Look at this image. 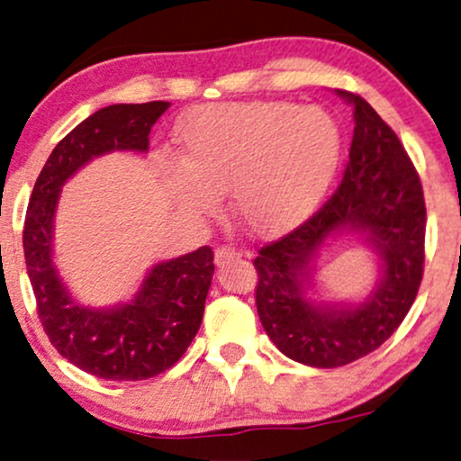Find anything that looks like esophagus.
<instances>
[{
  "label": "esophagus",
  "mask_w": 461,
  "mask_h": 461,
  "mask_svg": "<svg viewBox=\"0 0 461 461\" xmlns=\"http://www.w3.org/2000/svg\"><path fill=\"white\" fill-rule=\"evenodd\" d=\"M240 255H242L240 250L234 247H219L217 250H214V263L221 267V266H225V263H230L231 259H238Z\"/></svg>",
  "instance_id": "1"
}]
</instances>
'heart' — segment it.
Listing matches in <instances>:
<instances>
[{"mask_svg":"<svg viewBox=\"0 0 461 461\" xmlns=\"http://www.w3.org/2000/svg\"><path fill=\"white\" fill-rule=\"evenodd\" d=\"M176 140V208L206 214L214 194L227 192L236 219L261 236L299 223L322 200L341 153L333 115L288 101L195 107L181 118Z\"/></svg>","mask_w":461,"mask_h":461,"instance_id":"heart-1","label":"heart"}]
</instances>
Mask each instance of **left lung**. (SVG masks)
Returning <instances> with one entry per match:
<instances>
[{
  "label": "left lung",
  "mask_w": 461,
  "mask_h": 461,
  "mask_svg": "<svg viewBox=\"0 0 461 461\" xmlns=\"http://www.w3.org/2000/svg\"><path fill=\"white\" fill-rule=\"evenodd\" d=\"M354 107V137L335 194L255 257L257 312L276 348L308 366L333 369L377 349L407 316L420 291L426 204L420 175L396 132L363 96L337 90ZM363 235L383 261V278L358 306L312 304L309 263L330 235Z\"/></svg>",
  "instance_id": "obj_1"
}]
</instances>
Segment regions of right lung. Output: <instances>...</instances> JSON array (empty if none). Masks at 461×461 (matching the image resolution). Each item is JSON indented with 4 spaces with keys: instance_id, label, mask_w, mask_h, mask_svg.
Segmentation results:
<instances>
[{
    "instance_id": "right-lung-1",
    "label": "right lung",
    "mask_w": 461,
    "mask_h": 461,
    "mask_svg": "<svg viewBox=\"0 0 461 461\" xmlns=\"http://www.w3.org/2000/svg\"><path fill=\"white\" fill-rule=\"evenodd\" d=\"M167 101L109 105L77 124L41 168L23 230L24 261L38 316L63 358L90 375L139 382L170 369L198 333L214 263L211 247L149 269L128 303L86 308L71 297L52 261L54 212L60 187L92 158L149 149V132Z\"/></svg>"
}]
</instances>
